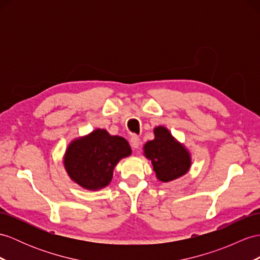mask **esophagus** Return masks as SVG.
<instances>
[{"instance_id": "34e87169", "label": "esophagus", "mask_w": 260, "mask_h": 260, "mask_svg": "<svg viewBox=\"0 0 260 260\" xmlns=\"http://www.w3.org/2000/svg\"><path fill=\"white\" fill-rule=\"evenodd\" d=\"M130 144H131L132 149L137 150L139 148V145H140V138H139L136 135H134V136L130 138Z\"/></svg>"}]
</instances>
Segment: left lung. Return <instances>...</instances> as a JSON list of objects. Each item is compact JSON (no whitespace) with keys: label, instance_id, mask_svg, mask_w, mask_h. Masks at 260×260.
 <instances>
[{"label":"left lung","instance_id":"obj_1","mask_svg":"<svg viewBox=\"0 0 260 260\" xmlns=\"http://www.w3.org/2000/svg\"><path fill=\"white\" fill-rule=\"evenodd\" d=\"M154 140L144 144V155L151 160L156 178L170 182L184 175L191 167V156L164 126L154 129Z\"/></svg>","mask_w":260,"mask_h":260}]
</instances>
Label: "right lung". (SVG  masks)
<instances>
[{
	"mask_svg": "<svg viewBox=\"0 0 260 260\" xmlns=\"http://www.w3.org/2000/svg\"><path fill=\"white\" fill-rule=\"evenodd\" d=\"M130 154L131 148L125 139L97 129L68 145L64 166L77 184L99 189L109 184L117 163Z\"/></svg>",
	"mask_w": 260,
	"mask_h": 260,
	"instance_id": "right-lung-1",
	"label": "right lung"
}]
</instances>
